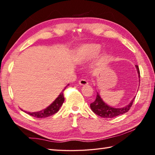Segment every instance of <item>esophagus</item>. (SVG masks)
<instances>
[{"instance_id":"obj_1","label":"esophagus","mask_w":155,"mask_h":155,"mask_svg":"<svg viewBox=\"0 0 155 155\" xmlns=\"http://www.w3.org/2000/svg\"><path fill=\"white\" fill-rule=\"evenodd\" d=\"M78 83L81 85H88V82L85 80V79H81L79 81H78Z\"/></svg>"}]
</instances>
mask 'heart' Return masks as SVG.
I'll list each match as a JSON object with an SVG mask.
<instances>
[{
	"instance_id": "heart-1",
	"label": "heart",
	"mask_w": 155,
	"mask_h": 155,
	"mask_svg": "<svg viewBox=\"0 0 155 155\" xmlns=\"http://www.w3.org/2000/svg\"><path fill=\"white\" fill-rule=\"evenodd\" d=\"M100 49L101 45L97 43H91L82 45L76 51L75 62L78 65H83L96 57ZM105 56V53H103L102 57L104 58Z\"/></svg>"
}]
</instances>
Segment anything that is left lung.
Masks as SVG:
<instances>
[{
    "instance_id": "obj_1",
    "label": "left lung",
    "mask_w": 155,
    "mask_h": 155,
    "mask_svg": "<svg viewBox=\"0 0 155 155\" xmlns=\"http://www.w3.org/2000/svg\"><path fill=\"white\" fill-rule=\"evenodd\" d=\"M136 68L137 69V74H138L139 78L140 77V73L139 67L136 65ZM139 84H140V79H139ZM135 97L131 100V102L129 103V104L127 105L123 108H113V107L107 105L104 102L102 97H100V94L97 93L96 99L94 102L90 104V107L92 111L96 114L98 116L103 118H114L119 115H121L123 114L126 113L129 110V109L133 104L134 100Z\"/></svg>"
}]
</instances>
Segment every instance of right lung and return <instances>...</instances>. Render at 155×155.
I'll return each instance as SVG.
<instances>
[{"mask_svg": "<svg viewBox=\"0 0 155 155\" xmlns=\"http://www.w3.org/2000/svg\"><path fill=\"white\" fill-rule=\"evenodd\" d=\"M68 85H69V84L68 85H66L65 87V88L63 89V91L61 92V94L59 95V96L54 100V102H53L49 106L45 109L42 110L38 111V112H26V111H24V112H26L27 114L31 115V116L36 117V118H45V117H48L51 116V115H53V114H55L56 112H58V110L60 108V107L63 104V103L64 102V97L63 91L65 90V89Z\"/></svg>", "mask_w": 155, "mask_h": 155, "instance_id": "add662e5", "label": "right lung"}]
</instances>
